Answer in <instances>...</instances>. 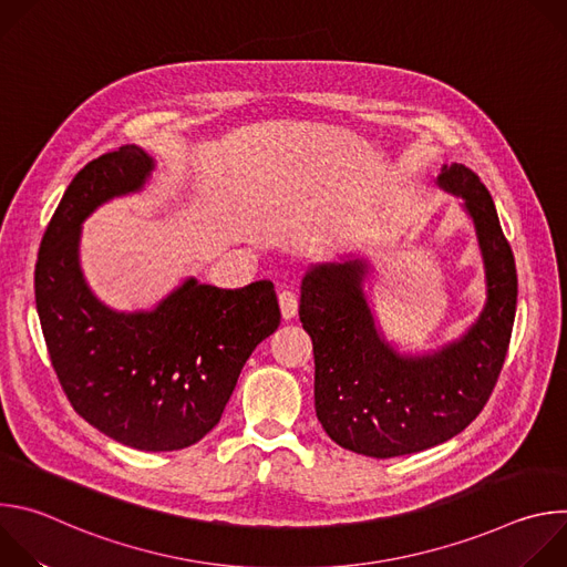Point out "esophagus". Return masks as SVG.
<instances>
[{"label":"esophagus","instance_id":"1","mask_svg":"<svg viewBox=\"0 0 567 567\" xmlns=\"http://www.w3.org/2000/svg\"><path fill=\"white\" fill-rule=\"evenodd\" d=\"M278 300H280L282 318H285V320L296 318V313H298V298H296V293L289 291V289H285V291L278 293Z\"/></svg>","mask_w":567,"mask_h":567}]
</instances>
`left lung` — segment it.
<instances>
[{
	"label": "left lung",
	"instance_id": "8db88e82",
	"mask_svg": "<svg viewBox=\"0 0 567 567\" xmlns=\"http://www.w3.org/2000/svg\"><path fill=\"white\" fill-rule=\"evenodd\" d=\"M435 184L460 199L484 267V305L453 341L422 354L399 352L381 332L363 256L311 265L300 285V322L313 346V406L326 433L368 457L420 453L462 433L487 403L505 363L518 278L494 199L462 164Z\"/></svg>",
	"mask_w": 567,
	"mask_h": 567
}]
</instances>
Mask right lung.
I'll return each mask as SVG.
<instances>
[{
	"label": "right lung",
	"mask_w": 567,
	"mask_h": 567,
	"mask_svg": "<svg viewBox=\"0 0 567 567\" xmlns=\"http://www.w3.org/2000/svg\"><path fill=\"white\" fill-rule=\"evenodd\" d=\"M156 164L107 152L64 190L42 237L35 305L73 411L138 451H179L213 431L251 352L280 326L274 282L219 289L186 278L152 309L116 311L85 280L80 237L103 204L141 193Z\"/></svg>",
	"instance_id": "obj_1"
}]
</instances>
